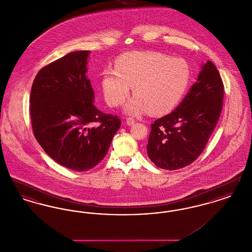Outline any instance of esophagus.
Listing matches in <instances>:
<instances>
[{
    "mask_svg": "<svg viewBox=\"0 0 252 252\" xmlns=\"http://www.w3.org/2000/svg\"><path fill=\"white\" fill-rule=\"evenodd\" d=\"M126 125H127V126H132V125L135 123V120H134L133 118H131V117H129V118H126Z\"/></svg>",
    "mask_w": 252,
    "mask_h": 252,
    "instance_id": "obj_1",
    "label": "esophagus"
}]
</instances>
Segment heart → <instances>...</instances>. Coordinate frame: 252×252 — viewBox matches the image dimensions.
Returning a JSON list of instances; mask_svg holds the SVG:
<instances>
[{"label":"heart","instance_id":"1","mask_svg":"<svg viewBox=\"0 0 252 252\" xmlns=\"http://www.w3.org/2000/svg\"><path fill=\"white\" fill-rule=\"evenodd\" d=\"M188 64L160 53L129 54L116 61L102 75V89L110 107L124 103L133 87L131 98L125 106L127 114L139 115L149 110L154 115L170 112L180 103L190 83Z\"/></svg>","mask_w":252,"mask_h":252}]
</instances>
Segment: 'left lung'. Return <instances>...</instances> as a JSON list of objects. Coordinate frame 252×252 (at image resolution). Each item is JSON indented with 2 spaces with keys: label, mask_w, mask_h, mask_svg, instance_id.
Returning a JSON list of instances; mask_svg holds the SVG:
<instances>
[{
  "label": "left lung",
  "mask_w": 252,
  "mask_h": 252,
  "mask_svg": "<svg viewBox=\"0 0 252 252\" xmlns=\"http://www.w3.org/2000/svg\"><path fill=\"white\" fill-rule=\"evenodd\" d=\"M223 98L221 76L216 65L208 60L178 108L151 125L146 145L151 161L166 170L193 162L216 128Z\"/></svg>",
  "instance_id": "left-lung-1"
}]
</instances>
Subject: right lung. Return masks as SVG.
Returning a JSON list of instances; mask_svg holds the SVG:
<instances>
[{"mask_svg":"<svg viewBox=\"0 0 252 252\" xmlns=\"http://www.w3.org/2000/svg\"><path fill=\"white\" fill-rule=\"evenodd\" d=\"M90 51H76L43 67L30 94L35 138L55 161L74 171H87L107 155L121 120L96 108L87 77ZM97 122L98 126L92 125Z\"/></svg>","mask_w":252,"mask_h":252,"instance_id":"right-lung-1","label":"right lung"}]
</instances>
